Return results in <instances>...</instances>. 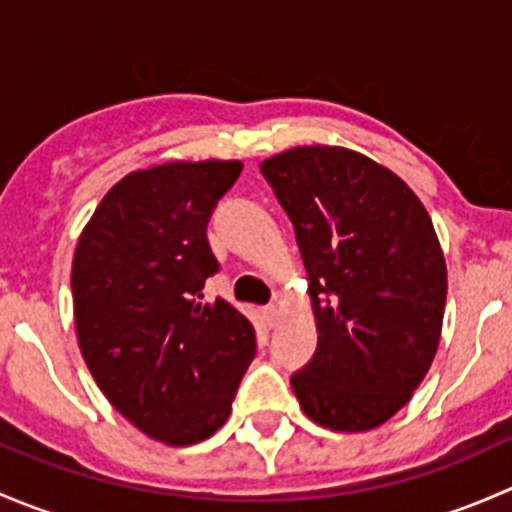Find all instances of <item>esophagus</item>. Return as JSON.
<instances>
[{"mask_svg":"<svg viewBox=\"0 0 512 512\" xmlns=\"http://www.w3.org/2000/svg\"><path fill=\"white\" fill-rule=\"evenodd\" d=\"M262 314H265L267 324H270V327H275L277 319H280V307H277V304H267V307L262 309Z\"/></svg>","mask_w":512,"mask_h":512,"instance_id":"1","label":"esophagus"}]
</instances>
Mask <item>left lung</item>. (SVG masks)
<instances>
[{
    "mask_svg": "<svg viewBox=\"0 0 512 512\" xmlns=\"http://www.w3.org/2000/svg\"><path fill=\"white\" fill-rule=\"evenodd\" d=\"M260 168L294 225L319 332L294 396L332 431L381 426L441 339L446 260L431 218L399 175L347 148H292Z\"/></svg>",
    "mask_w": 512,
    "mask_h": 512,
    "instance_id": "8db88e82",
    "label": "left lung"
}]
</instances>
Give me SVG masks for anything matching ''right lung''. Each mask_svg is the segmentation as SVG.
Instances as JSON below:
<instances>
[{
	"label": "right lung",
	"mask_w": 512,
	"mask_h": 512,
	"mask_svg": "<svg viewBox=\"0 0 512 512\" xmlns=\"http://www.w3.org/2000/svg\"><path fill=\"white\" fill-rule=\"evenodd\" d=\"M240 160L163 163L118 180L76 245L79 347L113 409L156 441L190 446L227 421L255 356V329L225 299L208 242Z\"/></svg>",
	"instance_id": "right-lung-1"
}]
</instances>
